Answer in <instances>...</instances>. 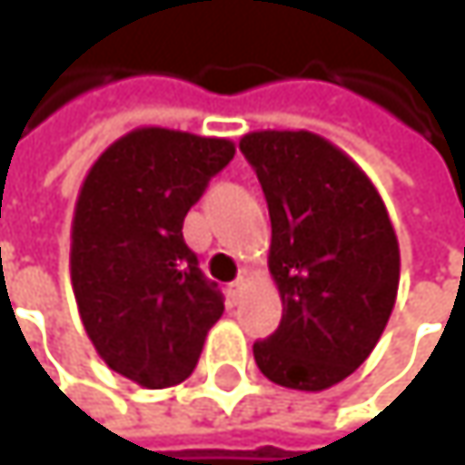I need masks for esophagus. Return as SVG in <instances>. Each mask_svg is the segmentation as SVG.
<instances>
[{"instance_id": "34e87169", "label": "esophagus", "mask_w": 465, "mask_h": 465, "mask_svg": "<svg viewBox=\"0 0 465 465\" xmlns=\"http://www.w3.org/2000/svg\"><path fill=\"white\" fill-rule=\"evenodd\" d=\"M247 282H250V280H247V277L242 274V277H236L232 285H229V296H232L233 302H239V299H242V293H244Z\"/></svg>"}]
</instances>
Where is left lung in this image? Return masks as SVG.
<instances>
[{
	"label": "left lung",
	"mask_w": 465,
	"mask_h": 465,
	"mask_svg": "<svg viewBox=\"0 0 465 465\" xmlns=\"http://www.w3.org/2000/svg\"><path fill=\"white\" fill-rule=\"evenodd\" d=\"M239 150L269 204L282 299L280 328L252 355L272 382L318 393L377 347L399 293V236L369 174L321 134L250 132Z\"/></svg>",
	"instance_id": "8db88e82"
}]
</instances>
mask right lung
Returning a JSON list of instances; mask_svg holds the SVG:
<instances>
[{"label":"right lung","mask_w":465,"mask_h":465,"mask_svg":"<svg viewBox=\"0 0 465 465\" xmlns=\"http://www.w3.org/2000/svg\"><path fill=\"white\" fill-rule=\"evenodd\" d=\"M233 153L223 137L142 126L113 142L80 185L69 244L77 312L99 358L140 388L188 380L223 315L183 221Z\"/></svg>","instance_id":"1"}]
</instances>
